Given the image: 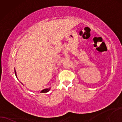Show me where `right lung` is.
<instances>
[{
    "mask_svg": "<svg viewBox=\"0 0 122 122\" xmlns=\"http://www.w3.org/2000/svg\"><path fill=\"white\" fill-rule=\"evenodd\" d=\"M14 71H15V76H17V73H16V71H15V70L14 69ZM50 87H49V88H48V89H44V90H42L41 92H49L50 91Z\"/></svg>",
    "mask_w": 122,
    "mask_h": 122,
    "instance_id": "right-lung-1",
    "label": "right lung"
}]
</instances>
